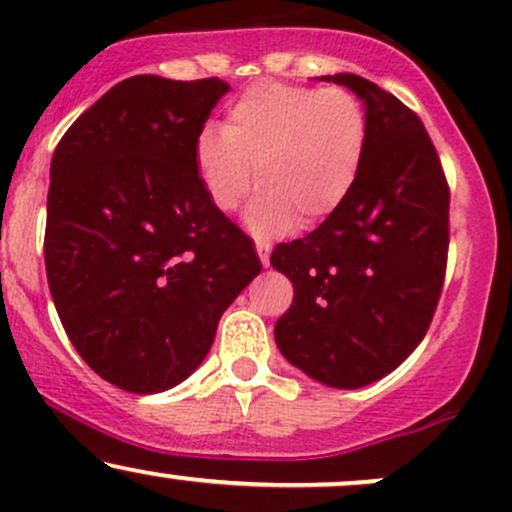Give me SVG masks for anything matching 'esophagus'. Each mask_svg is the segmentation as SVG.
Here are the masks:
<instances>
[{
	"label": "esophagus",
	"instance_id": "34e87169",
	"mask_svg": "<svg viewBox=\"0 0 512 512\" xmlns=\"http://www.w3.org/2000/svg\"><path fill=\"white\" fill-rule=\"evenodd\" d=\"M257 255H260V262L262 267H269V255H272V245L264 243V240H257Z\"/></svg>",
	"mask_w": 512,
	"mask_h": 512
}]
</instances>
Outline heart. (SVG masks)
I'll return each instance as SVG.
<instances>
[{
	"label": "heart",
	"mask_w": 512,
	"mask_h": 512,
	"mask_svg": "<svg viewBox=\"0 0 512 512\" xmlns=\"http://www.w3.org/2000/svg\"><path fill=\"white\" fill-rule=\"evenodd\" d=\"M366 146V108L351 91L260 81L228 105L221 132H199L195 166L219 211H236L257 180L262 192L248 223L272 236L296 219L303 228L317 226L342 207Z\"/></svg>",
	"instance_id": "heart-1"
}]
</instances>
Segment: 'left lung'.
<instances>
[{"label":"left lung","instance_id":"8db88e82","mask_svg":"<svg viewBox=\"0 0 512 512\" xmlns=\"http://www.w3.org/2000/svg\"><path fill=\"white\" fill-rule=\"evenodd\" d=\"M325 79L366 103V158L342 207L274 248L272 267L293 284L274 339L310 378L354 390L392 373L431 327L448 267L450 187L414 110L356 74Z\"/></svg>","mask_w":512,"mask_h":512}]
</instances>
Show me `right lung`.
Segmentation results:
<instances>
[{
	"label": "right lung",
	"instance_id": "1",
	"mask_svg": "<svg viewBox=\"0 0 512 512\" xmlns=\"http://www.w3.org/2000/svg\"><path fill=\"white\" fill-rule=\"evenodd\" d=\"M228 88L216 76H132L76 117L52 156V301L79 356L134 395L185 380L262 269L195 166L199 132Z\"/></svg>",
	"mask_w": 512,
	"mask_h": 512
}]
</instances>
